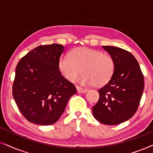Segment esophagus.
Instances as JSON below:
<instances>
[{
    "mask_svg": "<svg viewBox=\"0 0 153 153\" xmlns=\"http://www.w3.org/2000/svg\"><path fill=\"white\" fill-rule=\"evenodd\" d=\"M76 88L77 90V92H78L79 93H84L87 91L86 89H83L82 88L79 87V86H76Z\"/></svg>",
    "mask_w": 153,
    "mask_h": 153,
    "instance_id": "esophagus-1",
    "label": "esophagus"
}]
</instances>
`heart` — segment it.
<instances>
[{"label": "heart", "mask_w": 153, "mask_h": 153, "mask_svg": "<svg viewBox=\"0 0 153 153\" xmlns=\"http://www.w3.org/2000/svg\"><path fill=\"white\" fill-rule=\"evenodd\" d=\"M58 68L66 80L73 82L80 74L78 82L83 85L101 87L112 78L115 63L113 58L100 50L78 47L71 50L68 56H61Z\"/></svg>", "instance_id": "b5f03b06"}]
</instances>
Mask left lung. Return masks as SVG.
<instances>
[{"instance_id": "left-lung-1", "label": "left lung", "mask_w": 153, "mask_h": 153, "mask_svg": "<svg viewBox=\"0 0 153 153\" xmlns=\"http://www.w3.org/2000/svg\"><path fill=\"white\" fill-rule=\"evenodd\" d=\"M115 63L112 78L98 90L100 98L93 107L96 120L108 125L120 124L132 117L139 107L144 87L139 62L130 52L119 47L102 46Z\"/></svg>"}]
</instances>
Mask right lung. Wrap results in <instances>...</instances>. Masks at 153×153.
<instances>
[{"mask_svg":"<svg viewBox=\"0 0 153 153\" xmlns=\"http://www.w3.org/2000/svg\"><path fill=\"white\" fill-rule=\"evenodd\" d=\"M64 51L58 44L39 46L19 61L12 95L19 109L29 122L52 125L63 114L76 89L58 68Z\"/></svg>","mask_w":153,"mask_h":153,"instance_id":"1","label":"right lung"}]
</instances>
